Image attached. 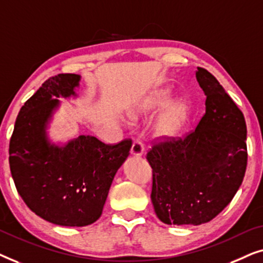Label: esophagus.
<instances>
[{"instance_id": "esophagus-1", "label": "esophagus", "mask_w": 263, "mask_h": 263, "mask_svg": "<svg viewBox=\"0 0 263 263\" xmlns=\"http://www.w3.org/2000/svg\"><path fill=\"white\" fill-rule=\"evenodd\" d=\"M143 152H145V148H143L142 142L140 140H136L132 146V154L135 157H141L143 156Z\"/></svg>"}]
</instances>
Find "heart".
Returning a JSON list of instances; mask_svg holds the SVG:
<instances>
[{
    "label": "heart",
    "mask_w": 263,
    "mask_h": 263,
    "mask_svg": "<svg viewBox=\"0 0 263 263\" xmlns=\"http://www.w3.org/2000/svg\"><path fill=\"white\" fill-rule=\"evenodd\" d=\"M172 91L170 87L157 88L149 93L141 104L133 111L132 117L136 118L152 115L170 102ZM189 116V104L185 99H177L168 104L154 127V135L159 140L176 138L186 123Z\"/></svg>",
    "instance_id": "1"
}]
</instances>
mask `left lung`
Returning <instances> with one entry per match:
<instances>
[{"label": "left lung", "mask_w": 263, "mask_h": 263, "mask_svg": "<svg viewBox=\"0 0 263 263\" xmlns=\"http://www.w3.org/2000/svg\"><path fill=\"white\" fill-rule=\"evenodd\" d=\"M196 80L206 112L185 139L154 145L151 200L167 225H201L217 217L235 196L247 168L244 116L219 81L203 68Z\"/></svg>", "instance_id": "8db88e82"}]
</instances>
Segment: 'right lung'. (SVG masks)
I'll use <instances>...</instances> for the list:
<instances>
[{
    "label": "right lung",
    "mask_w": 263,
    "mask_h": 263,
    "mask_svg": "<svg viewBox=\"0 0 263 263\" xmlns=\"http://www.w3.org/2000/svg\"><path fill=\"white\" fill-rule=\"evenodd\" d=\"M81 77L46 80L21 107L9 142L16 190L30 210L60 226H87L102 215L114 177L129 156L130 140L105 145L91 135L53 142L50 123L61 100L77 99Z\"/></svg>",
    "instance_id": "obj_1"
}]
</instances>
